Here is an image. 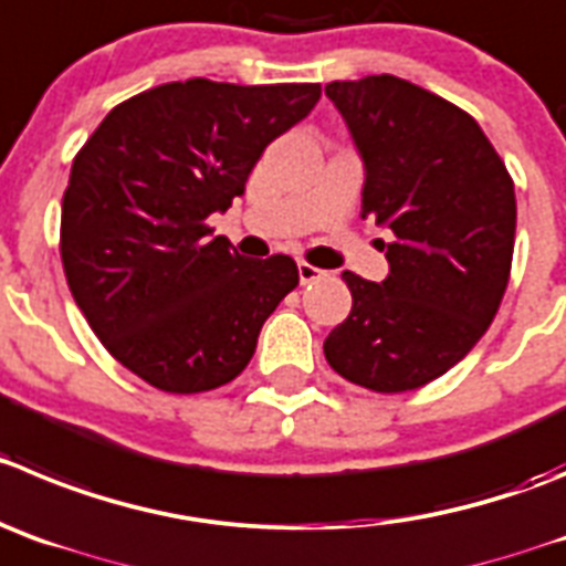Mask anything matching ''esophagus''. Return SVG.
<instances>
[{"instance_id":"1","label":"esophagus","mask_w":566,"mask_h":566,"mask_svg":"<svg viewBox=\"0 0 566 566\" xmlns=\"http://www.w3.org/2000/svg\"><path fill=\"white\" fill-rule=\"evenodd\" d=\"M321 276H324V271H321V268L310 265V262H298V279H301V284H313V282H318Z\"/></svg>"}]
</instances>
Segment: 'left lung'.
<instances>
[{"label":"left lung","instance_id":"obj_1","mask_svg":"<svg viewBox=\"0 0 566 566\" xmlns=\"http://www.w3.org/2000/svg\"><path fill=\"white\" fill-rule=\"evenodd\" d=\"M366 161L363 218L394 231L382 284L343 271L352 313L324 340L348 382L402 394L485 335L514 259V181L472 116L394 75L326 83Z\"/></svg>","mask_w":566,"mask_h":566}]
</instances>
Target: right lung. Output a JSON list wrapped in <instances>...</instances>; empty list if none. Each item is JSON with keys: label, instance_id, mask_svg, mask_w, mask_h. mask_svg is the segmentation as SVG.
I'll list each match as a JSON object with an SVG mask.
<instances>
[{"label": "right lung", "instance_id": "obj_1", "mask_svg": "<svg viewBox=\"0 0 566 566\" xmlns=\"http://www.w3.org/2000/svg\"><path fill=\"white\" fill-rule=\"evenodd\" d=\"M318 99V83H164L111 108L77 150L63 273L111 357L153 388L203 394L240 377L298 284L293 259H242L206 220Z\"/></svg>", "mask_w": 566, "mask_h": 566}]
</instances>
